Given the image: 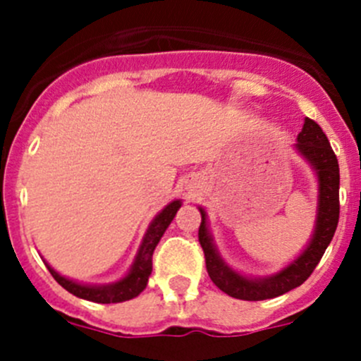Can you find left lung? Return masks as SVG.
I'll return each instance as SVG.
<instances>
[{
    "mask_svg": "<svg viewBox=\"0 0 361 361\" xmlns=\"http://www.w3.org/2000/svg\"><path fill=\"white\" fill-rule=\"evenodd\" d=\"M297 150L304 155L318 173L319 180V206L318 220H316V231L312 234L311 243L304 253L293 260L292 264L276 276L265 279H250L238 274L231 267L221 262L214 250L213 241L206 228V213L201 209V227H199V243H201L204 258H206V269L211 281L227 295L241 300H265L274 298L279 295L290 292V290L300 286L312 271L318 262L322 260L326 246L332 241L338 224V162L329 137L323 133L322 127L311 118H305L302 133L298 134Z\"/></svg>",
    "mask_w": 361,
    "mask_h": 361,
    "instance_id": "left-lung-1",
    "label": "left lung"
}]
</instances>
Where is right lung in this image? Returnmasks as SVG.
Here are the masks:
<instances>
[{"mask_svg":"<svg viewBox=\"0 0 361 361\" xmlns=\"http://www.w3.org/2000/svg\"><path fill=\"white\" fill-rule=\"evenodd\" d=\"M180 206H181L180 201H173L169 206L164 207L162 213H159V216L152 221L150 228H148L147 235H145L143 245H141L140 253H137L133 269H130V272L126 276V278L120 279V281L115 283V285H108V286L78 285V283L57 274L50 265H47V267H49L50 274L54 276V279H56L64 290H68L69 293L76 295V297L85 298V300L97 302V304H115V302H123V300H129V298L137 297V295L147 288L148 276L152 274V255H154L155 246L159 245L160 238H162L166 228L169 227V224L173 221L174 214H176V211L180 209Z\"/></svg>","mask_w":361,"mask_h":361,"instance_id":"add662e5","label":"right lung"}]
</instances>
